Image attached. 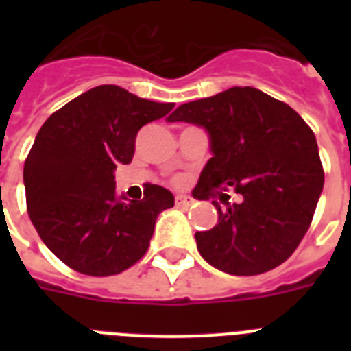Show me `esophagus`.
I'll return each instance as SVG.
<instances>
[{"mask_svg":"<svg viewBox=\"0 0 351 351\" xmlns=\"http://www.w3.org/2000/svg\"><path fill=\"white\" fill-rule=\"evenodd\" d=\"M193 204H195V200H193L191 197H186V195H178V197H176V206H178V208H189Z\"/></svg>","mask_w":351,"mask_h":351,"instance_id":"obj_1","label":"esophagus"}]
</instances>
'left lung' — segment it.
<instances>
[{"label": "left lung", "instance_id": "8db88e82", "mask_svg": "<svg viewBox=\"0 0 351 351\" xmlns=\"http://www.w3.org/2000/svg\"><path fill=\"white\" fill-rule=\"evenodd\" d=\"M167 121L204 127L213 156L193 197L213 200L219 224L195 233L200 255L230 275H258L280 266L306 234L324 186L315 134L284 101L253 87H231L182 104ZM226 189L243 195L227 202Z\"/></svg>", "mask_w": 351, "mask_h": 351}]
</instances>
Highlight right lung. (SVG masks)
Listing matches in <instances>:
<instances>
[{
    "label": "right lung",
    "instance_id": "right-lung-1",
    "mask_svg": "<svg viewBox=\"0 0 351 351\" xmlns=\"http://www.w3.org/2000/svg\"><path fill=\"white\" fill-rule=\"evenodd\" d=\"M173 104L98 85L47 118L25 160L27 211L40 239L69 267L107 277L136 264L173 193L147 184L142 200L117 195L114 169L129 164L145 123Z\"/></svg>",
    "mask_w": 351,
    "mask_h": 351
}]
</instances>
